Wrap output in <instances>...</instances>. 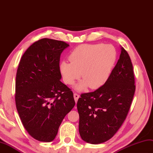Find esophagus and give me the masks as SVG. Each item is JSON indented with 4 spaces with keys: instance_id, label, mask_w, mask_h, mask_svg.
Here are the masks:
<instances>
[{
    "instance_id": "esophagus-1",
    "label": "esophagus",
    "mask_w": 153,
    "mask_h": 153,
    "mask_svg": "<svg viewBox=\"0 0 153 153\" xmlns=\"http://www.w3.org/2000/svg\"><path fill=\"white\" fill-rule=\"evenodd\" d=\"M74 100H75V101H76V102H77V100L79 99V94H77V93H74Z\"/></svg>"
}]
</instances>
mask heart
<instances>
[{"label": "heart", "instance_id": "heart-1", "mask_svg": "<svg viewBox=\"0 0 153 153\" xmlns=\"http://www.w3.org/2000/svg\"><path fill=\"white\" fill-rule=\"evenodd\" d=\"M116 59V51L112 45H83L73 50L69 56L70 62L62 61L59 66L62 79L73 85L81 77L83 80L77 86L79 90L95 89L107 80Z\"/></svg>", "mask_w": 153, "mask_h": 153}]
</instances>
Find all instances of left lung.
Returning a JSON list of instances; mask_svg holds the SVG:
<instances>
[{"mask_svg":"<svg viewBox=\"0 0 153 153\" xmlns=\"http://www.w3.org/2000/svg\"><path fill=\"white\" fill-rule=\"evenodd\" d=\"M131 59L123 47L105 84L83 93L77 101L79 131L85 142L103 143L111 139L128 114L136 90Z\"/></svg>","mask_w":153,"mask_h":153,"instance_id":"1","label":"left lung"}]
</instances>
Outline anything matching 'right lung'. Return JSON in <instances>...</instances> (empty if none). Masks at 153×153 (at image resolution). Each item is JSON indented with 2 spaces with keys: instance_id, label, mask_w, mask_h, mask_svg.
<instances>
[{
  "instance_id": "obj_1",
  "label": "right lung",
  "mask_w": 153,
  "mask_h": 153,
  "mask_svg": "<svg viewBox=\"0 0 153 153\" xmlns=\"http://www.w3.org/2000/svg\"><path fill=\"white\" fill-rule=\"evenodd\" d=\"M69 44L48 38L35 42L22 55L15 80V100L23 126L40 142L54 140L75 105L71 89L61 81V53Z\"/></svg>"
}]
</instances>
